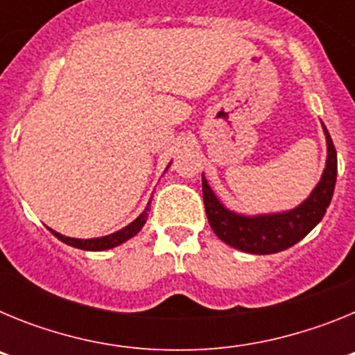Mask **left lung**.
<instances>
[{"instance_id": "obj_1", "label": "left lung", "mask_w": 355, "mask_h": 355, "mask_svg": "<svg viewBox=\"0 0 355 355\" xmlns=\"http://www.w3.org/2000/svg\"><path fill=\"white\" fill-rule=\"evenodd\" d=\"M322 128L327 142L324 174L309 197L293 209L281 213H263V215H241L231 211L215 196L202 174V199H205L208 222L213 233L224 243L241 252L275 254L290 249L297 241L302 240L324 218L336 184L338 156L324 122Z\"/></svg>"}]
</instances>
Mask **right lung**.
<instances>
[{"label":"right lung","instance_id":"1","mask_svg":"<svg viewBox=\"0 0 355 355\" xmlns=\"http://www.w3.org/2000/svg\"><path fill=\"white\" fill-rule=\"evenodd\" d=\"M168 167H171V163H168ZM149 209H150V200L147 202L146 209H144V211L140 213V215L137 216L133 222H131V224H128L126 227L119 229V231H115V233L106 234V236H101V238H89V240H81V238L64 236V234L56 233V231H53V229H49V227L48 229L51 231L53 234H55L56 238H58V240L64 241V243H67V245H71V247H76V249H81V250L114 249V247L121 245V243H124V241H128L130 238H133L135 234L139 233L140 229L144 227V224H146L147 215H149Z\"/></svg>","mask_w":355,"mask_h":355}]
</instances>
